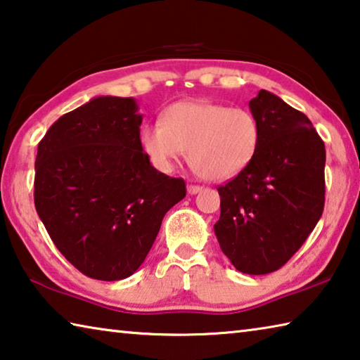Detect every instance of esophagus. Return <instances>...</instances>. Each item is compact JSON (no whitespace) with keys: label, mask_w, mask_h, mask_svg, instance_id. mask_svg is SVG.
<instances>
[{"label":"esophagus","mask_w":360,"mask_h":360,"mask_svg":"<svg viewBox=\"0 0 360 360\" xmlns=\"http://www.w3.org/2000/svg\"><path fill=\"white\" fill-rule=\"evenodd\" d=\"M202 191H203L202 186H195V184H188L187 186V192L191 193V195H195V193H198V192H202Z\"/></svg>","instance_id":"obj_1"}]
</instances>
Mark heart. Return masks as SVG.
I'll use <instances>...</instances> for the list:
<instances>
[{"label": "heart", "mask_w": 360, "mask_h": 360, "mask_svg": "<svg viewBox=\"0 0 360 360\" xmlns=\"http://www.w3.org/2000/svg\"><path fill=\"white\" fill-rule=\"evenodd\" d=\"M260 138V124L249 109L186 100L168 106L160 122L146 124L139 144L158 172H172L188 150V163L200 178L229 181L251 165Z\"/></svg>", "instance_id": "heart-1"}]
</instances>
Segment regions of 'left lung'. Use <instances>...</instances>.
I'll return each instance as SVG.
<instances>
[{
    "instance_id": "8db88e82",
    "label": "left lung",
    "mask_w": 360,
    "mask_h": 360,
    "mask_svg": "<svg viewBox=\"0 0 360 360\" xmlns=\"http://www.w3.org/2000/svg\"><path fill=\"white\" fill-rule=\"evenodd\" d=\"M249 109L260 146L251 165L217 188L214 233L236 270L266 275L300 249L322 216L326 148L311 120L279 96L260 90Z\"/></svg>"
}]
</instances>
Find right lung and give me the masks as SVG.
I'll return each instance as SVG.
<instances>
[{
    "label": "right lung",
    "instance_id": "obj_1",
    "mask_svg": "<svg viewBox=\"0 0 360 360\" xmlns=\"http://www.w3.org/2000/svg\"><path fill=\"white\" fill-rule=\"evenodd\" d=\"M136 101L96 96L53 122L38 144L34 206L53 245L85 276L119 281L150 251L186 182L150 165Z\"/></svg>",
    "mask_w": 360,
    "mask_h": 360
}]
</instances>
